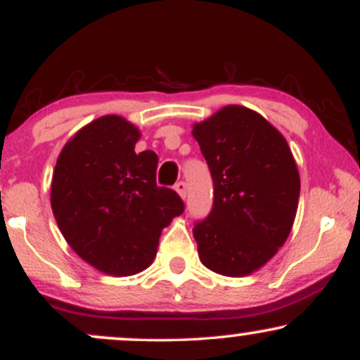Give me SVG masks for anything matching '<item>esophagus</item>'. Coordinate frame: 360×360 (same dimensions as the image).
<instances>
[{
	"label": "esophagus",
	"instance_id": "esophagus-1",
	"mask_svg": "<svg viewBox=\"0 0 360 360\" xmlns=\"http://www.w3.org/2000/svg\"><path fill=\"white\" fill-rule=\"evenodd\" d=\"M174 189H176V193L179 194L181 198H183V200L186 196H188V184H186L184 181H179V183L174 186Z\"/></svg>",
	"mask_w": 360,
	"mask_h": 360
}]
</instances>
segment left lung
Wrapping results in <instances>:
<instances>
[{
  "label": "left lung",
  "mask_w": 360,
  "mask_h": 360,
  "mask_svg": "<svg viewBox=\"0 0 360 360\" xmlns=\"http://www.w3.org/2000/svg\"><path fill=\"white\" fill-rule=\"evenodd\" d=\"M214 184L210 217L193 229L205 267L229 278L278 254L298 212L300 172L286 139L257 111L223 106L193 125Z\"/></svg>",
  "instance_id": "1"
}]
</instances>
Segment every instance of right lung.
I'll list each match as a JSON object with an SVG mask.
<instances>
[{
	"instance_id": "obj_1",
	"label": "right lung",
	"mask_w": 360,
	"mask_h": 360,
	"mask_svg": "<svg viewBox=\"0 0 360 360\" xmlns=\"http://www.w3.org/2000/svg\"><path fill=\"white\" fill-rule=\"evenodd\" d=\"M139 127L105 115L77 130L57 157L51 206L65 242L94 269L125 278L146 271L159 237L184 212L155 184L157 154H137Z\"/></svg>"
}]
</instances>
